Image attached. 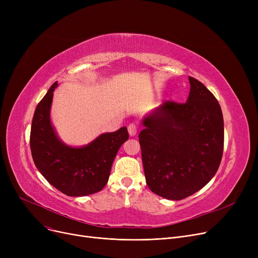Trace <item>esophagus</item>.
<instances>
[{
  "instance_id": "esophagus-1",
  "label": "esophagus",
  "mask_w": 258,
  "mask_h": 258,
  "mask_svg": "<svg viewBox=\"0 0 258 258\" xmlns=\"http://www.w3.org/2000/svg\"><path fill=\"white\" fill-rule=\"evenodd\" d=\"M127 131H128V134L131 135V136H135V135L137 134L138 125H137L136 123H131V124H128V126H127Z\"/></svg>"
}]
</instances>
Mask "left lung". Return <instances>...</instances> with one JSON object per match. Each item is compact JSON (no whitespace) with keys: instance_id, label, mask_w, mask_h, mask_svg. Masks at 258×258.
I'll use <instances>...</instances> for the list:
<instances>
[{"instance_id":"1","label":"left lung","mask_w":258,"mask_h":258,"mask_svg":"<svg viewBox=\"0 0 258 258\" xmlns=\"http://www.w3.org/2000/svg\"><path fill=\"white\" fill-rule=\"evenodd\" d=\"M186 102L165 101L147 115L139 134L144 174L151 190L172 201L204 187L216 173L224 151V118L214 95L188 77Z\"/></svg>"}]
</instances>
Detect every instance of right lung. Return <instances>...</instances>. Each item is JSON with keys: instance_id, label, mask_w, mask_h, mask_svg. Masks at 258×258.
Masks as SVG:
<instances>
[{"instance_id": "right-lung-1", "label": "right lung", "mask_w": 258, "mask_h": 258, "mask_svg": "<svg viewBox=\"0 0 258 258\" xmlns=\"http://www.w3.org/2000/svg\"><path fill=\"white\" fill-rule=\"evenodd\" d=\"M57 86V81L51 86L33 115L30 148L34 164L60 192L69 197L93 195L106 185L118 150L128 139L127 128L102 134L83 147L66 145L50 120L53 91Z\"/></svg>"}]
</instances>
